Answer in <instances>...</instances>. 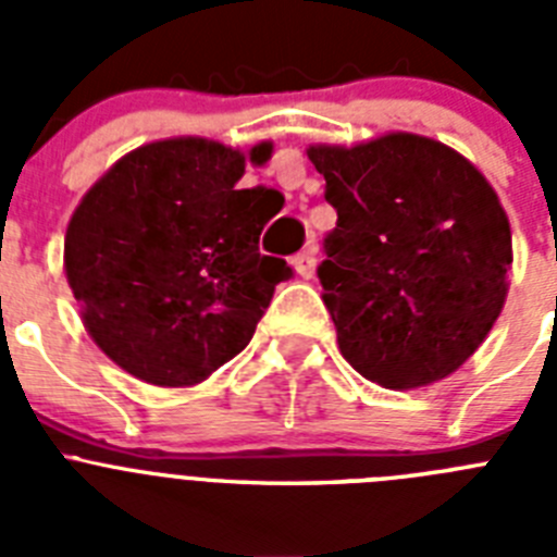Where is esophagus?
Returning a JSON list of instances; mask_svg holds the SVG:
<instances>
[{
	"instance_id": "obj_1",
	"label": "esophagus",
	"mask_w": 557,
	"mask_h": 557,
	"mask_svg": "<svg viewBox=\"0 0 557 557\" xmlns=\"http://www.w3.org/2000/svg\"><path fill=\"white\" fill-rule=\"evenodd\" d=\"M314 264H318V259H314V248L301 250V253H298L293 259L295 273L301 275V278H312V275H314Z\"/></svg>"
}]
</instances>
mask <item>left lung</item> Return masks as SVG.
<instances>
[{"label": "left lung", "instance_id": "1", "mask_svg": "<svg viewBox=\"0 0 557 557\" xmlns=\"http://www.w3.org/2000/svg\"><path fill=\"white\" fill-rule=\"evenodd\" d=\"M337 225L318 268L339 354L391 391L449 376L508 295L510 223L460 152L416 133L307 150Z\"/></svg>", "mask_w": 557, "mask_h": 557}]
</instances>
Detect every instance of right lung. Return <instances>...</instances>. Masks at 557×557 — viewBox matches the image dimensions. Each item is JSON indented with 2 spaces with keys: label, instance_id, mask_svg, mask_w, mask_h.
I'll return each instance as SVG.
<instances>
[{
  "label": "right lung",
  "instance_id": "1",
  "mask_svg": "<svg viewBox=\"0 0 557 557\" xmlns=\"http://www.w3.org/2000/svg\"><path fill=\"white\" fill-rule=\"evenodd\" d=\"M270 152L262 141L248 159ZM243 175V152L220 141H152L116 161L69 220L63 264L83 323L141 382H203L248 346L293 275L259 253L273 189H239Z\"/></svg>",
  "mask_w": 557,
  "mask_h": 557
}]
</instances>
